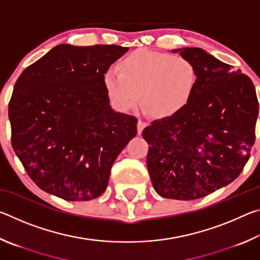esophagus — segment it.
Returning <instances> with one entry per match:
<instances>
[{
  "label": "esophagus",
  "mask_w": 260,
  "mask_h": 260,
  "mask_svg": "<svg viewBox=\"0 0 260 260\" xmlns=\"http://www.w3.org/2000/svg\"><path fill=\"white\" fill-rule=\"evenodd\" d=\"M147 122L146 121H142V120H139L138 121V133L141 134L142 133V131L144 129V127H147Z\"/></svg>",
  "instance_id": "obj_1"
}]
</instances>
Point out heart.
<instances>
[{"label": "heart", "mask_w": 260, "mask_h": 260, "mask_svg": "<svg viewBox=\"0 0 260 260\" xmlns=\"http://www.w3.org/2000/svg\"><path fill=\"white\" fill-rule=\"evenodd\" d=\"M197 71L186 57L138 49L109 69L103 83L112 105L120 112L134 110L140 99L151 116L167 119L177 116L192 98Z\"/></svg>", "instance_id": "obj_1"}]
</instances>
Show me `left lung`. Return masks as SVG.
Instances as JSON below:
<instances>
[{"label": "left lung", "instance_id": "left-lung-1", "mask_svg": "<svg viewBox=\"0 0 260 260\" xmlns=\"http://www.w3.org/2000/svg\"><path fill=\"white\" fill-rule=\"evenodd\" d=\"M193 64L197 82L190 102L172 118L142 132L147 166L161 197L190 201L227 186L239 177L254 143L256 89L248 76L201 48H181Z\"/></svg>", "mask_w": 260, "mask_h": 260}]
</instances>
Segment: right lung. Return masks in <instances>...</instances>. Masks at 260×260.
<instances>
[{"instance_id": "1", "label": "right lung", "mask_w": 260, "mask_h": 260, "mask_svg": "<svg viewBox=\"0 0 260 260\" xmlns=\"http://www.w3.org/2000/svg\"><path fill=\"white\" fill-rule=\"evenodd\" d=\"M127 47L58 45L15 83L11 144L42 190L90 201L107 189L113 161L136 135L138 119L116 112L103 83Z\"/></svg>"}]
</instances>
